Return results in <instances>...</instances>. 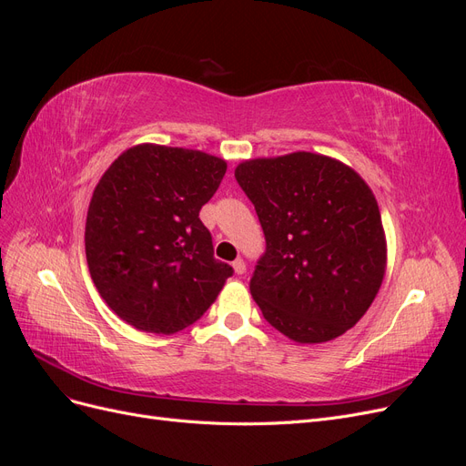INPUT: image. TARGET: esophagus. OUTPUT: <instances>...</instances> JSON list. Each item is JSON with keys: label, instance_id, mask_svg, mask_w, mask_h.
<instances>
[{"label": "esophagus", "instance_id": "esophagus-1", "mask_svg": "<svg viewBox=\"0 0 466 466\" xmlns=\"http://www.w3.org/2000/svg\"><path fill=\"white\" fill-rule=\"evenodd\" d=\"M233 270H235V274H245L247 272V264H245V260L243 258H237L235 262H233Z\"/></svg>", "mask_w": 466, "mask_h": 466}]
</instances>
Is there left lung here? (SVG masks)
I'll list each match as a JSON object with an SVG mask.
<instances>
[{
    "label": "left lung",
    "mask_w": 466,
    "mask_h": 466,
    "mask_svg": "<svg viewBox=\"0 0 466 466\" xmlns=\"http://www.w3.org/2000/svg\"><path fill=\"white\" fill-rule=\"evenodd\" d=\"M235 178L266 237L250 278L264 319L299 344L329 342L354 327L387 268L383 223L365 180L309 151L243 161Z\"/></svg>",
    "instance_id": "8db88e82"
}]
</instances>
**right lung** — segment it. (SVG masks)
Masks as SVG:
<instances>
[{"label":"right lung","mask_w":466,"mask_h":466,"mask_svg":"<svg viewBox=\"0 0 466 466\" xmlns=\"http://www.w3.org/2000/svg\"><path fill=\"white\" fill-rule=\"evenodd\" d=\"M228 163L198 149L139 144L95 187L86 255L105 303L134 329L175 334L198 320L233 276L200 221Z\"/></svg>","instance_id":"add662e5"}]
</instances>
